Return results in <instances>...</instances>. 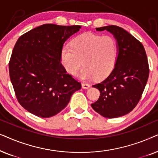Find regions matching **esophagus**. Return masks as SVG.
Here are the masks:
<instances>
[{
  "label": "esophagus",
  "mask_w": 158,
  "mask_h": 158,
  "mask_svg": "<svg viewBox=\"0 0 158 158\" xmlns=\"http://www.w3.org/2000/svg\"><path fill=\"white\" fill-rule=\"evenodd\" d=\"M82 88H84V89H88V88H90V85L88 83H82Z\"/></svg>",
  "instance_id": "34e87169"
}]
</instances>
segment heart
I'll return each instance as SVG.
<instances>
[{
    "mask_svg": "<svg viewBox=\"0 0 158 158\" xmlns=\"http://www.w3.org/2000/svg\"><path fill=\"white\" fill-rule=\"evenodd\" d=\"M118 52V44L112 36L84 33L73 38L70 47L62 48L61 62L71 75L76 74L83 64L84 68L79 74L81 78L94 76L102 79L113 70Z\"/></svg>",
    "mask_w": 158,
    "mask_h": 158,
    "instance_id": "b5f03b06",
    "label": "heart"
}]
</instances>
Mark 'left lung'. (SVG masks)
Returning <instances> with one entry per match:
<instances>
[{
  "label": "left lung",
  "mask_w": 158,
  "mask_h": 158,
  "mask_svg": "<svg viewBox=\"0 0 158 158\" xmlns=\"http://www.w3.org/2000/svg\"><path fill=\"white\" fill-rule=\"evenodd\" d=\"M96 29L113 34L118 52L109 76L93 85L101 94L91 106L106 118L119 117L132 111L141 98L149 77L148 58L142 43L122 28L111 25Z\"/></svg>",
  "instance_id": "1"
}]
</instances>
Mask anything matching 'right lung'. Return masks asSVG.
I'll return each mask as SVG.
<instances>
[{"label":"right lung","instance_id":"right-lung-1","mask_svg":"<svg viewBox=\"0 0 158 158\" xmlns=\"http://www.w3.org/2000/svg\"><path fill=\"white\" fill-rule=\"evenodd\" d=\"M81 28L47 23L17 40L9 62L10 79L19 103L34 115H56L81 88L61 63L64 43Z\"/></svg>","mask_w":158,"mask_h":158}]
</instances>
